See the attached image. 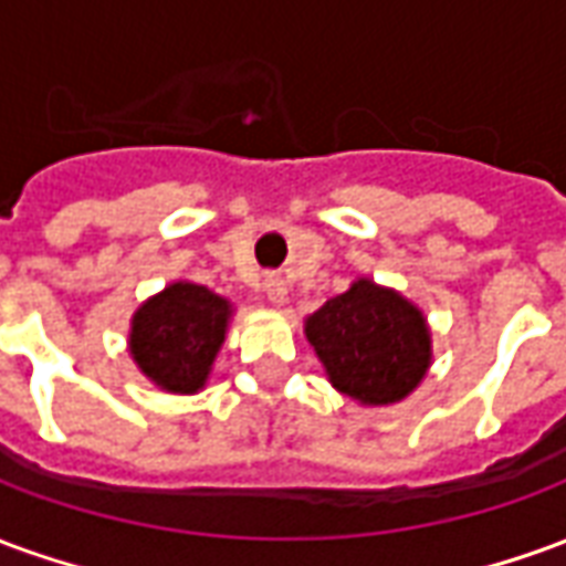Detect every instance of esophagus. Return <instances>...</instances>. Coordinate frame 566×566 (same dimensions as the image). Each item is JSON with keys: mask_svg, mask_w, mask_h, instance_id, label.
<instances>
[{"mask_svg": "<svg viewBox=\"0 0 566 566\" xmlns=\"http://www.w3.org/2000/svg\"><path fill=\"white\" fill-rule=\"evenodd\" d=\"M263 291H266V296H270V303H275V306H284V300H287V284H284L282 275H266L263 279Z\"/></svg>", "mask_w": 566, "mask_h": 566, "instance_id": "esophagus-1", "label": "esophagus"}]
</instances>
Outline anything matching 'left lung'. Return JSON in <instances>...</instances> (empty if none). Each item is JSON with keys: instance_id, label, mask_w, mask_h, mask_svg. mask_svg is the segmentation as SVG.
Returning <instances> with one entry per match:
<instances>
[{"instance_id": "1", "label": "left lung", "mask_w": 566, "mask_h": 566, "mask_svg": "<svg viewBox=\"0 0 566 566\" xmlns=\"http://www.w3.org/2000/svg\"><path fill=\"white\" fill-rule=\"evenodd\" d=\"M327 381L360 406H394L424 381L433 333L400 291L360 275L303 321Z\"/></svg>"}]
</instances>
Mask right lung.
Wrapping results in <instances>:
<instances>
[{
    "mask_svg": "<svg viewBox=\"0 0 566 566\" xmlns=\"http://www.w3.org/2000/svg\"><path fill=\"white\" fill-rule=\"evenodd\" d=\"M233 303L206 284L172 282L148 296L129 321V357L166 394H199L227 339Z\"/></svg>",
    "mask_w": 566,
    "mask_h": 566,
    "instance_id": "right-lung-1",
    "label": "right lung"
}]
</instances>
